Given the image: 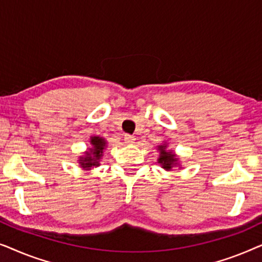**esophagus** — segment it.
Returning a JSON list of instances; mask_svg holds the SVG:
<instances>
[{
  "label": "esophagus",
  "instance_id": "obj_1",
  "mask_svg": "<svg viewBox=\"0 0 262 262\" xmlns=\"http://www.w3.org/2000/svg\"><path fill=\"white\" fill-rule=\"evenodd\" d=\"M135 139H136V138L134 137V136H131V135H125L124 142L126 143V144H134Z\"/></svg>",
  "mask_w": 262,
  "mask_h": 262
}]
</instances>
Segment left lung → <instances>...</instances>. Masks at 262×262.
Wrapping results in <instances>:
<instances>
[{
  "label": "left lung",
  "mask_w": 262,
  "mask_h": 262,
  "mask_svg": "<svg viewBox=\"0 0 262 262\" xmlns=\"http://www.w3.org/2000/svg\"><path fill=\"white\" fill-rule=\"evenodd\" d=\"M160 150H161V155H160L159 162L162 164L164 169H170L171 166H173V163L177 162L178 160L174 159V155H171L170 152H167L166 150H164L163 145L160 146Z\"/></svg>",
  "instance_id": "8db88e82"
}]
</instances>
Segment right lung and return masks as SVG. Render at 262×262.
I'll use <instances>...</instances> for the list:
<instances>
[{"instance_id": "obj_1", "label": "right lung", "mask_w": 262, "mask_h": 262, "mask_svg": "<svg viewBox=\"0 0 262 262\" xmlns=\"http://www.w3.org/2000/svg\"><path fill=\"white\" fill-rule=\"evenodd\" d=\"M92 144L94 145V148H93L92 152H88L85 157H82L81 160V164L83 168H87V167H92V166H98V160H100V157H101V154H102V150L105 148V141H103L102 138H99V137H92Z\"/></svg>"}]
</instances>
